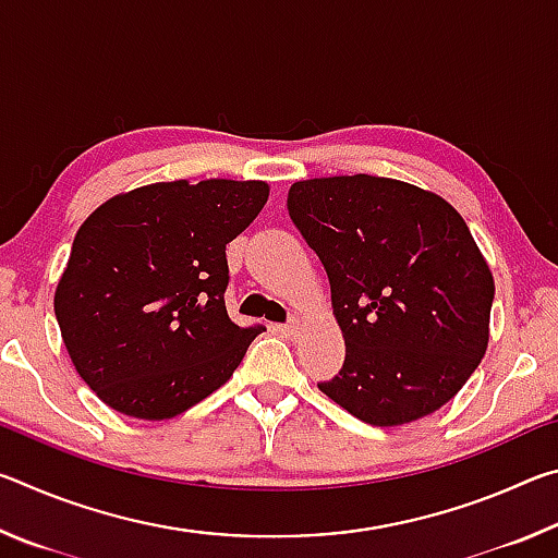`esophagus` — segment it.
Listing matches in <instances>:
<instances>
[{"label": "esophagus", "instance_id": "1", "mask_svg": "<svg viewBox=\"0 0 558 558\" xmlns=\"http://www.w3.org/2000/svg\"><path fill=\"white\" fill-rule=\"evenodd\" d=\"M300 323H298V319H290V323L288 325H280V332L282 335H286L288 339H295L298 335H300Z\"/></svg>", "mask_w": 558, "mask_h": 558}]
</instances>
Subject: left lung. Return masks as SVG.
Masks as SVG:
<instances>
[{
    "label": "left lung",
    "instance_id": "left-lung-1",
    "mask_svg": "<svg viewBox=\"0 0 558 558\" xmlns=\"http://www.w3.org/2000/svg\"><path fill=\"white\" fill-rule=\"evenodd\" d=\"M288 211L327 270L347 347L319 391L372 426L446 405L485 356L495 300L462 216L426 189L369 174L295 182Z\"/></svg>",
    "mask_w": 558,
    "mask_h": 558
}]
</instances>
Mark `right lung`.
<instances>
[{
    "label": "right lung",
    "mask_w": 558,
    "mask_h": 558,
    "mask_svg": "<svg viewBox=\"0 0 558 558\" xmlns=\"http://www.w3.org/2000/svg\"><path fill=\"white\" fill-rule=\"evenodd\" d=\"M268 192L233 179L157 182L83 221L53 310L75 372L102 403L132 418H174L231 379L263 327L226 313V243Z\"/></svg>",
    "instance_id": "right-lung-1"
}]
</instances>
